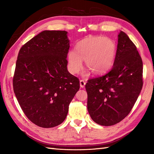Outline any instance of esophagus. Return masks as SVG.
Listing matches in <instances>:
<instances>
[{"mask_svg": "<svg viewBox=\"0 0 154 154\" xmlns=\"http://www.w3.org/2000/svg\"><path fill=\"white\" fill-rule=\"evenodd\" d=\"M85 85V82L83 80H80V86L81 88H84Z\"/></svg>", "mask_w": 154, "mask_h": 154, "instance_id": "esophagus-1", "label": "esophagus"}]
</instances>
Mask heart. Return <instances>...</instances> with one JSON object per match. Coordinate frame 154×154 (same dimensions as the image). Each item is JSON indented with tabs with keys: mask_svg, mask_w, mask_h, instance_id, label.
<instances>
[{
	"mask_svg": "<svg viewBox=\"0 0 154 154\" xmlns=\"http://www.w3.org/2000/svg\"><path fill=\"white\" fill-rule=\"evenodd\" d=\"M116 44L111 38L103 36H89L79 41L75 51L68 54V68L76 74L82 67V60L94 74L101 75L113 66L116 55ZM86 75V74H85Z\"/></svg>",
	"mask_w": 154,
	"mask_h": 154,
	"instance_id": "heart-1",
	"label": "heart"
}]
</instances>
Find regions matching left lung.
<instances>
[{"label": "left lung", "mask_w": 154, "mask_h": 154, "mask_svg": "<svg viewBox=\"0 0 154 154\" xmlns=\"http://www.w3.org/2000/svg\"><path fill=\"white\" fill-rule=\"evenodd\" d=\"M143 84L141 57L128 36L120 31L112 69L85 85L91 118L101 126L119 123L132 110Z\"/></svg>", "instance_id": "1"}]
</instances>
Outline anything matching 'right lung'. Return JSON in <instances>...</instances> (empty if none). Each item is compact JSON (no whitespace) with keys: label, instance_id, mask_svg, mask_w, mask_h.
I'll return each mask as SVG.
<instances>
[{"label":"right lung","instance_id":"add662e5","mask_svg":"<svg viewBox=\"0 0 154 154\" xmlns=\"http://www.w3.org/2000/svg\"><path fill=\"white\" fill-rule=\"evenodd\" d=\"M67 32L44 30L20 49L13 86L26 116L36 126L52 128L64 121L79 89L67 70Z\"/></svg>","mask_w":154,"mask_h":154}]
</instances>
